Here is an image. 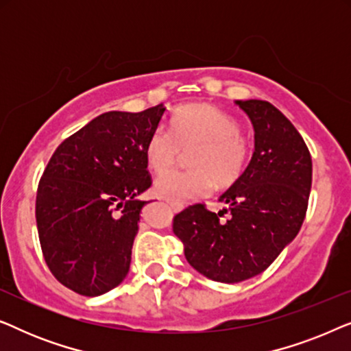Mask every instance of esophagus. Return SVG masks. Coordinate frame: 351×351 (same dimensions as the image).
Wrapping results in <instances>:
<instances>
[{
	"label": "esophagus",
	"instance_id": "obj_1",
	"mask_svg": "<svg viewBox=\"0 0 351 351\" xmlns=\"http://www.w3.org/2000/svg\"><path fill=\"white\" fill-rule=\"evenodd\" d=\"M167 204L171 206V208H172V210H174V213H180V210L184 209V204L176 203V201H167Z\"/></svg>",
	"mask_w": 351,
	"mask_h": 351
}]
</instances>
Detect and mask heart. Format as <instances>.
<instances>
[{"mask_svg": "<svg viewBox=\"0 0 351 351\" xmlns=\"http://www.w3.org/2000/svg\"><path fill=\"white\" fill-rule=\"evenodd\" d=\"M169 128L156 126L145 142V158L156 174L169 170L182 149L189 156L190 171H173L158 177L155 193L167 201L189 203L208 196L214 180L232 185L246 169L251 145L239 131L238 119L217 107L191 104L177 108Z\"/></svg>", "mask_w": 351, "mask_h": 351, "instance_id": "b5f03b06", "label": "heart"}]
</instances>
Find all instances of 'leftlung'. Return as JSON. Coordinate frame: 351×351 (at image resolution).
<instances>
[{"instance_id": "8db88e82", "label": "left lung", "mask_w": 351, "mask_h": 351, "mask_svg": "<svg viewBox=\"0 0 351 351\" xmlns=\"http://www.w3.org/2000/svg\"><path fill=\"white\" fill-rule=\"evenodd\" d=\"M237 104L251 119L256 150L220 196L228 208L215 214L198 203L172 222L190 265L220 282L249 280L271 265L299 233L311 189V156L294 124L267 100Z\"/></svg>"}]
</instances>
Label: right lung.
<instances>
[{"label":"right lung","instance_id":"obj_1","mask_svg":"<svg viewBox=\"0 0 351 351\" xmlns=\"http://www.w3.org/2000/svg\"><path fill=\"white\" fill-rule=\"evenodd\" d=\"M162 104L138 113L107 112L56 148L36 193L43 256L56 280L95 297L129 271L141 210L152 185L145 142Z\"/></svg>","mask_w":351,"mask_h":351}]
</instances>
